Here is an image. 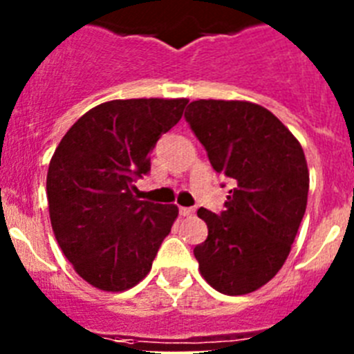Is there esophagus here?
I'll return each mask as SVG.
<instances>
[{"instance_id":"1","label":"esophagus","mask_w":354,"mask_h":354,"mask_svg":"<svg viewBox=\"0 0 354 354\" xmlns=\"http://www.w3.org/2000/svg\"><path fill=\"white\" fill-rule=\"evenodd\" d=\"M193 209L192 207H179V214L180 216H192L193 214Z\"/></svg>"}]
</instances>
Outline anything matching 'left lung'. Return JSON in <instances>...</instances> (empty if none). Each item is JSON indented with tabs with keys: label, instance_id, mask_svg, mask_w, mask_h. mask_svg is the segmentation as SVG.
I'll list each match as a JSON object with an SVG mask.
<instances>
[{
	"label": "left lung",
	"instance_id": "obj_1",
	"mask_svg": "<svg viewBox=\"0 0 354 354\" xmlns=\"http://www.w3.org/2000/svg\"><path fill=\"white\" fill-rule=\"evenodd\" d=\"M184 117L212 168L234 184L225 211L196 212L209 230L193 250L198 270L218 292H253L280 271L298 234L308 196L305 152L270 109L253 102L200 99Z\"/></svg>",
	"mask_w": 354,
	"mask_h": 354
}]
</instances>
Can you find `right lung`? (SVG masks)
<instances>
[{
	"instance_id": "add662e5",
	"label": "right lung",
	"mask_w": 354,
	"mask_h": 354,
	"mask_svg": "<svg viewBox=\"0 0 354 354\" xmlns=\"http://www.w3.org/2000/svg\"><path fill=\"white\" fill-rule=\"evenodd\" d=\"M187 99H117L95 106L67 131L48 170L53 232L90 286L122 292L149 274L177 205L143 202L134 180L150 150L180 120Z\"/></svg>"
}]
</instances>
